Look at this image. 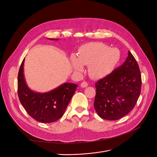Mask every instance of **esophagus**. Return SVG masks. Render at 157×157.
<instances>
[{"label": "esophagus", "mask_w": 157, "mask_h": 157, "mask_svg": "<svg viewBox=\"0 0 157 157\" xmlns=\"http://www.w3.org/2000/svg\"><path fill=\"white\" fill-rule=\"evenodd\" d=\"M88 86V84L86 82H82L81 84H80V86L82 88H86Z\"/></svg>", "instance_id": "obj_1"}]
</instances>
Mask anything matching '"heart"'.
Segmentation results:
<instances>
[{
  "instance_id": "1",
  "label": "heart",
  "mask_w": 157,
  "mask_h": 157,
  "mask_svg": "<svg viewBox=\"0 0 157 157\" xmlns=\"http://www.w3.org/2000/svg\"><path fill=\"white\" fill-rule=\"evenodd\" d=\"M121 58L117 48H110L102 42H92L82 45L78 49L77 57L71 58V65L77 73L84 71L83 65H88L89 75L94 79L107 77L115 68Z\"/></svg>"
}]
</instances>
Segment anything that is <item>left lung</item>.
<instances>
[{"label":"left lung","instance_id":"1","mask_svg":"<svg viewBox=\"0 0 157 157\" xmlns=\"http://www.w3.org/2000/svg\"><path fill=\"white\" fill-rule=\"evenodd\" d=\"M94 106L103 119L116 121L134 109L141 87V73L134 57L128 51L126 61L95 84Z\"/></svg>","mask_w":157,"mask_h":157}]
</instances>
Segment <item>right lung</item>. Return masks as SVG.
I'll return each mask as SVG.
<instances>
[{
  "label": "right lung",
  "instance_id": "add662e5",
  "mask_svg": "<svg viewBox=\"0 0 157 157\" xmlns=\"http://www.w3.org/2000/svg\"><path fill=\"white\" fill-rule=\"evenodd\" d=\"M24 61L23 59L17 77V93L21 105L27 113L37 121L50 123L58 121L63 116L78 85L66 82L48 92L33 91L25 82L23 74Z\"/></svg>",
  "mask_w": 157,
  "mask_h": 157
}]
</instances>
